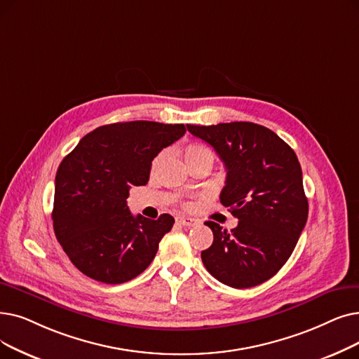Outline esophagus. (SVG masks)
Segmentation results:
<instances>
[{
    "mask_svg": "<svg viewBox=\"0 0 359 359\" xmlns=\"http://www.w3.org/2000/svg\"><path fill=\"white\" fill-rule=\"evenodd\" d=\"M176 223L183 226V227H191V226H194L196 223V220H194V218H191V217L179 215V217H176Z\"/></svg>",
    "mask_w": 359,
    "mask_h": 359,
    "instance_id": "34e87169",
    "label": "esophagus"
}]
</instances>
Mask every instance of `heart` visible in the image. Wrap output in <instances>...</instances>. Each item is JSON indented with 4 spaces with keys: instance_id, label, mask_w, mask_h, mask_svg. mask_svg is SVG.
Masks as SVG:
<instances>
[{
    "instance_id": "1",
    "label": "heart",
    "mask_w": 359,
    "mask_h": 359,
    "mask_svg": "<svg viewBox=\"0 0 359 359\" xmlns=\"http://www.w3.org/2000/svg\"><path fill=\"white\" fill-rule=\"evenodd\" d=\"M184 158H186V163L194 161V160H199V158H210L212 161L214 155H212V152L208 148L194 144V145L186 147V149H184Z\"/></svg>"
}]
</instances>
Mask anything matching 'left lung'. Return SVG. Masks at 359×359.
Masks as SVG:
<instances>
[{"label": "left lung", "instance_id": "8db88e82", "mask_svg": "<svg viewBox=\"0 0 359 359\" xmlns=\"http://www.w3.org/2000/svg\"><path fill=\"white\" fill-rule=\"evenodd\" d=\"M186 128L224 163L227 176L220 201L239 220L230 231L205 223L214 241L201 252L202 262L230 287L267 282L292 255L308 218L298 157L282 137L255 123Z\"/></svg>", "mask_w": 359, "mask_h": 359}]
</instances>
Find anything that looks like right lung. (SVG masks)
<instances>
[{
    "mask_svg": "<svg viewBox=\"0 0 359 359\" xmlns=\"http://www.w3.org/2000/svg\"><path fill=\"white\" fill-rule=\"evenodd\" d=\"M186 132L183 124L124 121L105 124L81 139L55 176V238L73 266L107 285L141 274L175 218L133 215L132 186L148 183L152 160Z\"/></svg>",
    "mask_w": 359,
    "mask_h": 359,
    "instance_id": "1",
    "label": "right lung"
}]
</instances>
